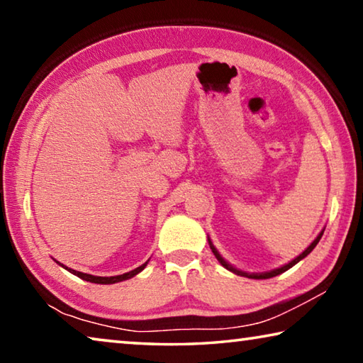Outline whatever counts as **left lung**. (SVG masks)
I'll return each instance as SVG.
<instances>
[{"instance_id":"left-lung-1","label":"left lung","mask_w":363,"mask_h":363,"mask_svg":"<svg viewBox=\"0 0 363 363\" xmlns=\"http://www.w3.org/2000/svg\"><path fill=\"white\" fill-rule=\"evenodd\" d=\"M322 235H323V230L320 232V233H318V235H317V238H315V240L314 242H312L311 245H309V247H307L304 251H303V253H301L298 257H296V259H293L291 262H288V264H285V266L284 267H279V269H274V270H270V272H262V274H247V272H242V270H238V269H235V267H232L230 266V264L229 262H225L224 259H223V256H220L219 253H218V251H216V248H214L213 247V243L210 242V248H211V251H213V253H214V256H216V259L220 262V264H223V266L225 267V269H229L230 270V272H233V274H237V275H245V277H248V279H257V280H259V279H270V277H275V275H279V274H281V272H285V270H288V269H290V267H293L294 266V264H298L301 259H304V257L307 256V255H309L311 253V251L312 250H314L315 248V245L318 243V242H320V238H322Z\"/></svg>"}]
</instances>
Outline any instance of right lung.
<instances>
[{
    "instance_id": "right-lung-1",
    "label": "right lung",
    "mask_w": 363,
    "mask_h": 363,
    "mask_svg": "<svg viewBox=\"0 0 363 363\" xmlns=\"http://www.w3.org/2000/svg\"><path fill=\"white\" fill-rule=\"evenodd\" d=\"M60 266H62V264H60ZM145 266H147V262L143 264V266H139V267H136L134 270H131V272H126V274H123V275H115V277H96V275L83 274V272H78V270H73V269H69V270H70V272H72L73 275H77V277L83 279V280H86V281H91V284L110 285V284H116V281H123V280H128V279L134 277V275L139 274L140 270H143ZM62 267H65V266H62ZM65 269H67V267H65Z\"/></svg>"
}]
</instances>
